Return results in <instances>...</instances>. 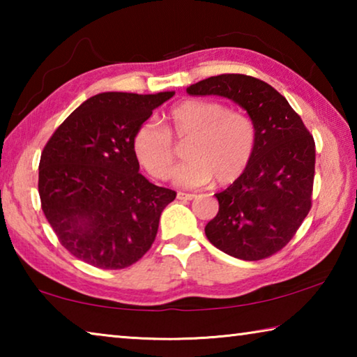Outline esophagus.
<instances>
[{"instance_id":"34e87169","label":"esophagus","mask_w":357,"mask_h":357,"mask_svg":"<svg viewBox=\"0 0 357 357\" xmlns=\"http://www.w3.org/2000/svg\"><path fill=\"white\" fill-rule=\"evenodd\" d=\"M195 193H185V192H178V200H195Z\"/></svg>"}]
</instances>
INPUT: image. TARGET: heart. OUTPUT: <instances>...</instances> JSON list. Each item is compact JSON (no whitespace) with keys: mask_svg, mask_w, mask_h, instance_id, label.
<instances>
[{"mask_svg":"<svg viewBox=\"0 0 357 357\" xmlns=\"http://www.w3.org/2000/svg\"><path fill=\"white\" fill-rule=\"evenodd\" d=\"M185 142L183 162L172 179L181 187H198L215 178L217 184H231L245 172L257 144V128L245 113L219 102L189 99L167 113V130L153 121L138 126L132 151L144 170L165 179L176 159L172 142Z\"/></svg>","mask_w":357,"mask_h":357,"instance_id":"heart-1","label":"heart"}]
</instances>
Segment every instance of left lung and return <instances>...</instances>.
Returning <instances> with one entry per match:
<instances>
[{
	"label": "left lung",
	"mask_w": 357,
	"mask_h": 357,
	"mask_svg": "<svg viewBox=\"0 0 357 357\" xmlns=\"http://www.w3.org/2000/svg\"><path fill=\"white\" fill-rule=\"evenodd\" d=\"M192 96H220L244 108L257 128L245 172L215 193L219 213L204 227L209 243L245 261L283 249L312 206L315 142L288 100L263 80L222 74L190 84Z\"/></svg>",
	"instance_id": "8db88e82"
}]
</instances>
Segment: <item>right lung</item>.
Segmentation results:
<instances>
[{"instance_id":"obj_1","label":"right lung","mask_w":357,"mask_h":357,"mask_svg":"<svg viewBox=\"0 0 357 357\" xmlns=\"http://www.w3.org/2000/svg\"><path fill=\"white\" fill-rule=\"evenodd\" d=\"M173 96L96 94L45 144L39 164L42 211L75 258L100 269H123L153 245L162 211L176 192L138 173L132 138Z\"/></svg>"}]
</instances>
